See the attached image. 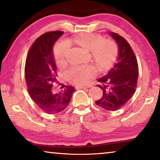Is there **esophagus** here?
I'll use <instances>...</instances> for the list:
<instances>
[{"label": "esophagus", "instance_id": "34e87169", "mask_svg": "<svg viewBox=\"0 0 160 160\" xmlns=\"http://www.w3.org/2000/svg\"><path fill=\"white\" fill-rule=\"evenodd\" d=\"M88 88L89 87H88V86H82V85H78L75 87V88H76L77 90H80V89H86Z\"/></svg>", "mask_w": 160, "mask_h": 160}]
</instances>
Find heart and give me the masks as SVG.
<instances>
[{"mask_svg": "<svg viewBox=\"0 0 160 160\" xmlns=\"http://www.w3.org/2000/svg\"><path fill=\"white\" fill-rule=\"evenodd\" d=\"M72 41L90 51L94 63L103 71L112 68L117 61L118 47L113 40H105L100 34L82 32L75 35ZM68 51L69 47L66 42H60L55 45L53 56L57 66L62 67L66 65ZM96 74L97 70L92 66H74L67 70L66 76L70 82L82 85L95 77Z\"/></svg>", "mask_w": 160, "mask_h": 160, "instance_id": "1", "label": "heart"}]
</instances>
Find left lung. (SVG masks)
Returning <instances> with one entry per match:
<instances>
[{
  "instance_id": "left-lung-1",
  "label": "left lung",
  "mask_w": 160,
  "mask_h": 160,
  "mask_svg": "<svg viewBox=\"0 0 160 160\" xmlns=\"http://www.w3.org/2000/svg\"><path fill=\"white\" fill-rule=\"evenodd\" d=\"M118 46V62L107 75L97 80V85L103 91L97 105L109 111H116L123 107L133 95L137 88L138 65L133 50L126 39L114 33H109Z\"/></svg>"
}]
</instances>
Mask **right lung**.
Wrapping results in <instances>:
<instances>
[{"instance_id": "obj_1", "label": "right lung", "mask_w": 160, "mask_h": 160, "mask_svg": "<svg viewBox=\"0 0 160 160\" xmlns=\"http://www.w3.org/2000/svg\"><path fill=\"white\" fill-rule=\"evenodd\" d=\"M63 34L62 31L48 32L38 37L29 48L25 62V76L29 96L40 109L48 114L66 109L75 91L72 86L58 93L53 90V83L58 82L52 48Z\"/></svg>"}]
</instances>
